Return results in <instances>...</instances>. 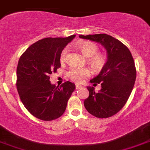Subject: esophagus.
Returning a JSON list of instances; mask_svg holds the SVG:
<instances>
[{
  "instance_id": "1",
  "label": "esophagus",
  "mask_w": 150,
  "mask_h": 150,
  "mask_svg": "<svg viewBox=\"0 0 150 150\" xmlns=\"http://www.w3.org/2000/svg\"><path fill=\"white\" fill-rule=\"evenodd\" d=\"M81 87H82V86H81V85H80V84H76V85H75V88H76V89L81 88Z\"/></svg>"
}]
</instances>
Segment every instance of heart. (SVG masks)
<instances>
[{
	"label": "heart",
	"mask_w": 150,
	"mask_h": 150,
	"mask_svg": "<svg viewBox=\"0 0 150 150\" xmlns=\"http://www.w3.org/2000/svg\"><path fill=\"white\" fill-rule=\"evenodd\" d=\"M79 48L86 57H91L90 62L96 69H100L105 64L106 58L102 54H95L99 51L97 45L91 42H86L79 44ZM67 48H64L60 55V62L64 63L66 61ZM90 75V71L87 68H71L67 73L68 78L76 83H81Z\"/></svg>",
	"instance_id": "1"
}]
</instances>
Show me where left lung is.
Instances as JSON below:
<instances>
[{
  "label": "left lung",
  "mask_w": 150,
  "mask_h": 150,
  "mask_svg": "<svg viewBox=\"0 0 150 150\" xmlns=\"http://www.w3.org/2000/svg\"><path fill=\"white\" fill-rule=\"evenodd\" d=\"M79 37L101 43L107 52V61L100 73L90 81L93 86L100 83L102 89L95 92L94 88L88 86L89 96L85 99V107L99 118L112 117L124 107L134 88L137 78L134 58L128 47L109 35Z\"/></svg>",
  "instance_id": "obj_1"
}]
</instances>
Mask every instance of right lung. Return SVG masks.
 <instances>
[{
	"instance_id": "add662e5",
	"label": "right lung",
	"mask_w": 150,
	"mask_h": 150,
	"mask_svg": "<svg viewBox=\"0 0 150 150\" xmlns=\"http://www.w3.org/2000/svg\"><path fill=\"white\" fill-rule=\"evenodd\" d=\"M67 38H46L31 45L20 57L16 69V88L29 112L40 120L50 121L61 117L75 85L67 81L56 86L49 75L61 67L62 50L73 40Z\"/></svg>"
}]
</instances>
